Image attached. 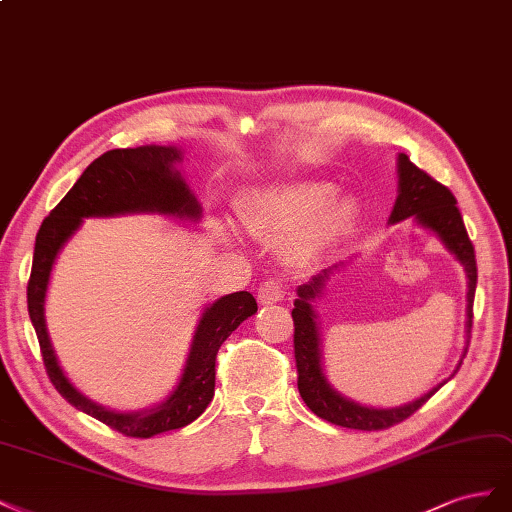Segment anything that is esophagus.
<instances>
[{
	"label": "esophagus",
	"mask_w": 512,
	"mask_h": 512,
	"mask_svg": "<svg viewBox=\"0 0 512 512\" xmlns=\"http://www.w3.org/2000/svg\"><path fill=\"white\" fill-rule=\"evenodd\" d=\"M283 298H285V285L279 279H268L257 289V300L261 304H276Z\"/></svg>",
	"instance_id": "34e87169"
}]
</instances>
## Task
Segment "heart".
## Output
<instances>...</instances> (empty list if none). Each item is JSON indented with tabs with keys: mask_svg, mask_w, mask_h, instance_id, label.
I'll list each match as a JSON object with an SVG mask.
<instances>
[{
	"mask_svg": "<svg viewBox=\"0 0 512 512\" xmlns=\"http://www.w3.org/2000/svg\"><path fill=\"white\" fill-rule=\"evenodd\" d=\"M328 196L330 186L321 182L248 195L242 201V225L266 238H279L300 227L291 253L296 259H313L341 236L358 210L354 197Z\"/></svg>",
	"mask_w": 512,
	"mask_h": 512,
	"instance_id": "obj_1",
	"label": "heart"
}]
</instances>
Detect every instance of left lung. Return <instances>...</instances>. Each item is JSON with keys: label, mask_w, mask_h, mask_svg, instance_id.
<instances>
[{"label": "left lung", "mask_w": 512, "mask_h": 512, "mask_svg": "<svg viewBox=\"0 0 512 512\" xmlns=\"http://www.w3.org/2000/svg\"><path fill=\"white\" fill-rule=\"evenodd\" d=\"M397 167H399V195H397V201H394L390 223H401L405 218L414 216V221L425 229H431L435 236L444 242L448 251L457 257L459 264L465 268V274H467L465 328H467V345H470L472 319H474L472 306H474L478 270H476L474 246H472V240L467 238L463 218L457 208V199L444 184L433 180L429 173L418 169L407 154H399ZM330 274H332V268L324 270L321 274H315L306 285H300L298 298L294 302V311H291V317H294V354H296L300 397L304 399L306 405H309V410L313 414L332 422V425L360 429V431L388 429L392 425H397V422L410 418L416 410H420V407L442 388V384L435 386L427 394H422L420 399L399 407H390V410L364 407L356 401L345 399L341 392L334 390L328 384L324 369H321V343H319V330L315 321L317 315L311 304L321 291H324ZM465 354H467V347L463 352V358Z\"/></svg>", "instance_id": "8db88e82"}]
</instances>
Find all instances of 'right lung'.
I'll return each mask as SVG.
<instances>
[{
  "label": "right lung",
  "instance_id": "right-lung-1",
  "mask_svg": "<svg viewBox=\"0 0 512 512\" xmlns=\"http://www.w3.org/2000/svg\"><path fill=\"white\" fill-rule=\"evenodd\" d=\"M180 160L182 152L173 145H141V148L109 150L98 156L42 221L34 246V264L27 283V311L36 330L47 375L70 405L126 437H152L182 429L206 412L214 397L218 349L244 319L257 313L255 298L248 291H236L218 298L203 311L180 384L163 403L143 412H113L81 394L57 364L45 321L47 287L57 253L81 227L83 218L156 212L184 221H199V201L184 182L182 173L175 169V163Z\"/></svg>",
  "mask_w": 512,
  "mask_h": 512
}]
</instances>
